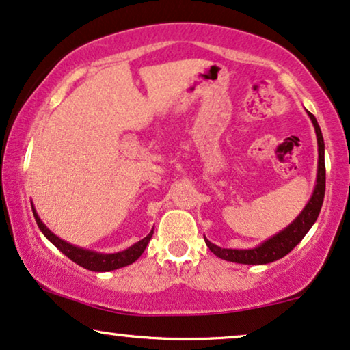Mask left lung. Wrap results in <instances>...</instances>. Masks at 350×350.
<instances>
[{"label":"left lung","instance_id":"left-lung-1","mask_svg":"<svg viewBox=\"0 0 350 350\" xmlns=\"http://www.w3.org/2000/svg\"><path fill=\"white\" fill-rule=\"evenodd\" d=\"M308 117H310L312 124L315 126L317 133V143H319V174H317V185L312 194L310 201L307 202V206L304 207V211L297 215V219L293 221L291 225L286 226L284 230H281L280 233L271 236L270 239H267L260 244V246L254 249H225L219 247L215 244H212L208 239H206L207 247L211 249V252H214L217 257L224 258V260L234 262V264H246V265H264L270 264V262L278 260V258L284 257L286 254H289L299 243L302 241L304 236L307 234V231L312 228V225L315 224V220L319 219L320 208L323 206V198H325V183H326V170H325V142L323 135H321L320 125L317 122L315 116L310 114L307 111Z\"/></svg>","mask_w":350,"mask_h":350}]
</instances>
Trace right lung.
<instances>
[{
    "label": "right lung",
    "mask_w": 350,
    "mask_h": 350,
    "mask_svg": "<svg viewBox=\"0 0 350 350\" xmlns=\"http://www.w3.org/2000/svg\"><path fill=\"white\" fill-rule=\"evenodd\" d=\"M31 211H33L36 225H38V228L42 230V233L46 236L49 241H51L54 246L59 249V251L64 254V256L69 257L72 262H75L77 265L83 267V269L92 270V271H111V270H117V269H122V267L133 264L136 258H138L144 252V249H146L148 243L151 241L152 233H154V231H151L146 238H143L142 241L135 243L133 246L125 249V251H120L116 254H101V252L88 251V249L77 247V246H74V244H70V243L64 241V239L57 238V236L43 224L42 219H40L38 214H36L33 206H31Z\"/></svg>",
    "instance_id": "right-lung-1"
}]
</instances>
